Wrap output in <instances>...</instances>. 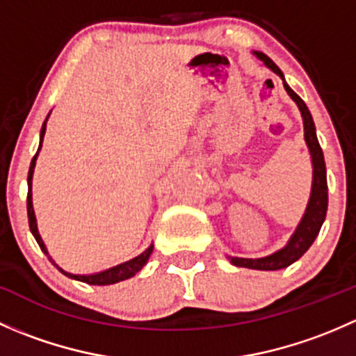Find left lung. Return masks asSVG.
<instances>
[{
	"label": "left lung",
	"instance_id": "1",
	"mask_svg": "<svg viewBox=\"0 0 356 356\" xmlns=\"http://www.w3.org/2000/svg\"><path fill=\"white\" fill-rule=\"evenodd\" d=\"M253 55H257V58H260L265 65L270 68V70H274L275 74L282 79L284 89L288 91L291 99L296 103L298 108L301 111L305 127V141H307L308 152H310L312 158V167H314V179H312V193L307 204V210H305L303 218H301V222L298 224L294 234L289 238L288 245L282 248V250L275 251V253L264 258H227L231 260L232 265H236V267L254 268V270H281V268L289 267L291 264L300 260V258L307 253L308 248L314 245L315 238H317L318 232H321L322 224H324L325 220V213H327V172H325L324 153H322L321 145H318L317 132H315V124L314 118H312L310 110L307 108L303 99L286 84L284 74L281 72V68L275 65L265 53L253 51Z\"/></svg>",
	"mask_w": 356,
	"mask_h": 356
}]
</instances>
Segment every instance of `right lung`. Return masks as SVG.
I'll list each match as a JSON object with an SVG mask.
<instances>
[{
  "label": "right lung",
  "mask_w": 356,
  "mask_h": 356,
  "mask_svg": "<svg viewBox=\"0 0 356 356\" xmlns=\"http://www.w3.org/2000/svg\"><path fill=\"white\" fill-rule=\"evenodd\" d=\"M49 117V113H48ZM48 117H46L44 124H42L41 127V136H39V148H38V153H35L34 158H32L31 161V167H29V175H27V184H29V193H27V217H29V227H31V232L32 236L35 238V241H38L39 248H41L42 251H44L46 257L49 258V261H51L53 265H55L56 268H58L60 272H62L63 275H67V277L70 279H75V281H81V282H86V284H91V286H108V284H115V282H120V281H125V279H131L132 275L138 274L139 270H141L143 267L146 265V261H148L149 254H152L153 251V245L148 248V250L143 251L139 257L132 258V260L129 261H124V264L117 265V267H111L108 270H103V272H98V274H89V275H77V274H70V272H65L63 268H60L58 265L55 264V260H53L51 257H49L48 250H46L44 243H42L41 236H39V231H38V222H35V213H34V207H32V174H34V167H35V160H38V155H39V149H41V145H42V138H44V132H46V122H48Z\"/></svg>",
  "instance_id": "right-lung-1"
}]
</instances>
